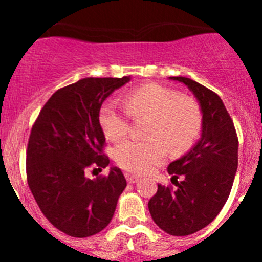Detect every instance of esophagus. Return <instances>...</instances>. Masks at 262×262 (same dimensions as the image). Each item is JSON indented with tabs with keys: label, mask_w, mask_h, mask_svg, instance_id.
<instances>
[{
	"label": "esophagus",
	"mask_w": 262,
	"mask_h": 262,
	"mask_svg": "<svg viewBox=\"0 0 262 262\" xmlns=\"http://www.w3.org/2000/svg\"><path fill=\"white\" fill-rule=\"evenodd\" d=\"M126 180L128 184H135V182L139 181V177L134 174H129V173H126Z\"/></svg>",
	"instance_id": "obj_1"
}]
</instances>
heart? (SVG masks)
I'll use <instances>...</instances> for the list:
<instances>
[{
	"label": "heart",
	"instance_id": "obj_1",
	"mask_svg": "<svg viewBox=\"0 0 262 262\" xmlns=\"http://www.w3.org/2000/svg\"><path fill=\"white\" fill-rule=\"evenodd\" d=\"M124 103L133 117H148L145 136L117 145L115 161L131 173L144 174L159 165L166 155L182 154L193 145L202 127V114L193 99L160 84H144L129 90ZM128 113L108 101L99 111V123L108 140H119L128 129Z\"/></svg>",
	"mask_w": 262,
	"mask_h": 262
}]
</instances>
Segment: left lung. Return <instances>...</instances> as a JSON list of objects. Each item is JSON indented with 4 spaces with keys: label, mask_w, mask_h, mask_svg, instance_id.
<instances>
[{
    "label": "left lung",
    "mask_w": 262,
    "mask_h": 262,
    "mask_svg": "<svg viewBox=\"0 0 262 262\" xmlns=\"http://www.w3.org/2000/svg\"><path fill=\"white\" fill-rule=\"evenodd\" d=\"M182 82L200 103L202 134L200 140L168 165L176 189L157 185L148 202L155 223L173 236H186L205 228L228 200L237 170L239 140L221 97L191 78L169 77ZM178 175L183 181L178 184Z\"/></svg>",
    "instance_id": "8db88e82"
}]
</instances>
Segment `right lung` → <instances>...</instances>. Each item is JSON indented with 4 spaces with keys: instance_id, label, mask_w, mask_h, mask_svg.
<instances>
[{
    "instance_id": "right-lung-1",
    "label": "right lung",
    "mask_w": 262,
    "mask_h": 262,
    "mask_svg": "<svg viewBox=\"0 0 262 262\" xmlns=\"http://www.w3.org/2000/svg\"><path fill=\"white\" fill-rule=\"evenodd\" d=\"M131 80L86 77L52 94L32 126L27 145L30 190L48 221L73 237L96 235L107 226L127 186L111 166L106 177H86L90 166L106 168L105 134L99 123L103 101Z\"/></svg>"
}]
</instances>
